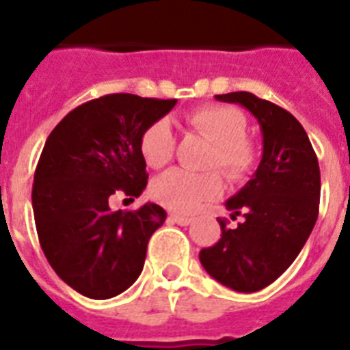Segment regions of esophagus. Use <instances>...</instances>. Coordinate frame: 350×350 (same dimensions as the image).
<instances>
[{
    "label": "esophagus",
    "instance_id": "esophagus-1",
    "mask_svg": "<svg viewBox=\"0 0 350 350\" xmlns=\"http://www.w3.org/2000/svg\"><path fill=\"white\" fill-rule=\"evenodd\" d=\"M169 218H170V221H174V224L181 225V227H187V225L192 224V218H189V216H180V214H170Z\"/></svg>",
    "mask_w": 350,
    "mask_h": 350
}]
</instances>
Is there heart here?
Listing matches in <instances>:
<instances>
[{
    "mask_svg": "<svg viewBox=\"0 0 350 350\" xmlns=\"http://www.w3.org/2000/svg\"><path fill=\"white\" fill-rule=\"evenodd\" d=\"M189 123L214 145L208 167H218L227 178L239 180L254 165V147L247 139V118L230 105H203L189 114ZM139 152L150 169H161L174 154V134L169 120H158L143 131ZM224 185L218 174H191L174 169L152 181V198L174 213H194L216 200Z\"/></svg>",
    "mask_w": 350,
    "mask_h": 350,
    "instance_id": "obj_1",
    "label": "heart"
}]
</instances>
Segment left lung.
Wrapping results in <instances>:
<instances>
[{
	"mask_svg": "<svg viewBox=\"0 0 350 350\" xmlns=\"http://www.w3.org/2000/svg\"><path fill=\"white\" fill-rule=\"evenodd\" d=\"M238 103L258 120L261 161L245 187L225 202L236 229L218 219L221 238L202 249L203 269L225 287L256 293L276 282L314 229L320 205V165L307 132L296 118L250 92L216 96Z\"/></svg>",
	"mask_w": 350,
	"mask_h": 350,
	"instance_id": "1",
	"label": "left lung"
}]
</instances>
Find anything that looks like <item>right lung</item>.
Instances as JSON below:
<instances>
[{
	"instance_id": "1",
	"label": "right lung",
	"mask_w": 350,
	"mask_h": 350,
	"mask_svg": "<svg viewBox=\"0 0 350 350\" xmlns=\"http://www.w3.org/2000/svg\"><path fill=\"white\" fill-rule=\"evenodd\" d=\"M176 103L101 96L68 112L46 137L32 185L36 230L54 272L87 298H114L142 274L148 239L167 213L156 203L112 211L109 200L145 191L139 137Z\"/></svg>"
}]
</instances>
